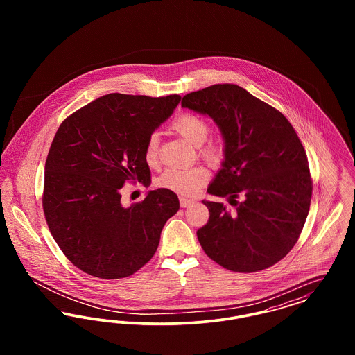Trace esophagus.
Wrapping results in <instances>:
<instances>
[{
	"mask_svg": "<svg viewBox=\"0 0 355 355\" xmlns=\"http://www.w3.org/2000/svg\"><path fill=\"white\" fill-rule=\"evenodd\" d=\"M180 203H181V207H189L190 205H193L194 201L191 198H186V197H180Z\"/></svg>",
	"mask_w": 355,
	"mask_h": 355,
	"instance_id": "obj_1",
	"label": "esophagus"
}]
</instances>
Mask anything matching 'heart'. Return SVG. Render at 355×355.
I'll list each match as a JSON object with an SVG mask.
<instances>
[{
  "mask_svg": "<svg viewBox=\"0 0 355 355\" xmlns=\"http://www.w3.org/2000/svg\"><path fill=\"white\" fill-rule=\"evenodd\" d=\"M171 130L181 135L187 144L194 148H200V155L209 165L217 166L223 158V148L220 142L209 141L205 142L210 133V126L206 119L198 114L182 113L174 119L170 125ZM158 135H149L144 157L145 161L153 166L158 162ZM207 181V173L202 168L191 169L166 170L158 180V185L182 196H194Z\"/></svg>",
  "mask_w": 355,
  "mask_h": 355,
  "instance_id": "b5f03b06",
  "label": "heart"
}]
</instances>
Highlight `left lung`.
I'll return each instance as SVG.
<instances>
[{"instance_id":"obj_1","label":"left lung","mask_w":355,"mask_h":355,"mask_svg":"<svg viewBox=\"0 0 355 355\" xmlns=\"http://www.w3.org/2000/svg\"><path fill=\"white\" fill-rule=\"evenodd\" d=\"M217 123L225 159L207 193L226 197L202 201L207 223L197 236L203 252L236 272L268 269L286 255L304 229L313 181L304 146L286 117L243 87L211 85L181 102Z\"/></svg>"}]
</instances>
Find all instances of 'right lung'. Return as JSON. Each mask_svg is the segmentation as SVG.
<instances>
[{"mask_svg": "<svg viewBox=\"0 0 355 355\" xmlns=\"http://www.w3.org/2000/svg\"><path fill=\"white\" fill-rule=\"evenodd\" d=\"M181 101L110 93L65 119L45 164L42 207L51 236L69 261L93 277L125 278L157 252L161 232L180 201L168 189L150 190L125 207L126 182H150L145 144Z\"/></svg>", "mask_w": 355, "mask_h": 355, "instance_id": "right-lung-1", "label": "right lung"}]
</instances>
